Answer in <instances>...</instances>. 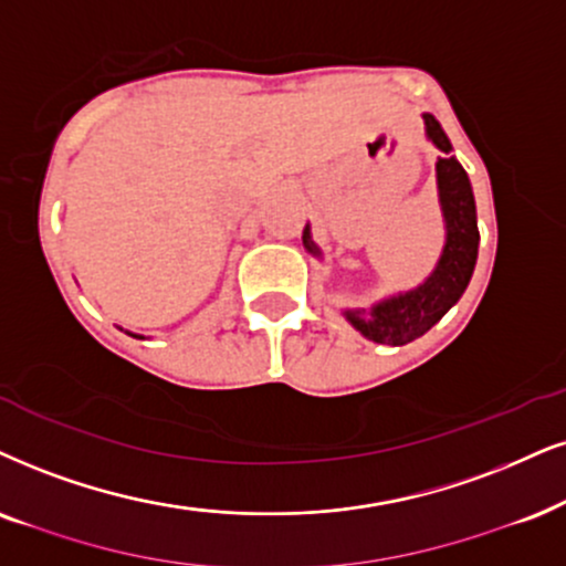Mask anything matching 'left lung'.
<instances>
[{"mask_svg": "<svg viewBox=\"0 0 566 566\" xmlns=\"http://www.w3.org/2000/svg\"><path fill=\"white\" fill-rule=\"evenodd\" d=\"M426 133L443 154L452 151V143L443 135L436 117L426 114ZM439 175V196L443 219H447V245L439 266L431 276L420 284L418 290L405 292V295L378 303L374 311H347L353 326L368 339L378 345H407V342L423 336L443 313L452 307L462 292L468 290L470 276H473L478 259V219H475V198L470 188L468 171L454 156L439 159L436 164ZM303 242L311 253H318L311 242V232H303Z\"/></svg>", "mask_w": 566, "mask_h": 566, "instance_id": "obj_1", "label": "left lung"}]
</instances>
